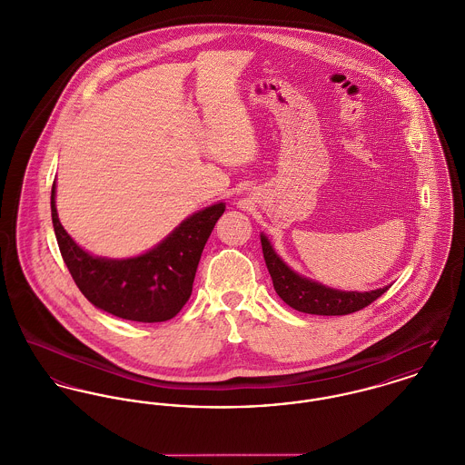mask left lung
Instances as JSON below:
<instances>
[{
    "mask_svg": "<svg viewBox=\"0 0 465 465\" xmlns=\"http://www.w3.org/2000/svg\"><path fill=\"white\" fill-rule=\"evenodd\" d=\"M262 251L265 265L272 278L276 293L286 304L297 312L312 315H349L366 308L379 299L390 286L370 290V292H345L308 280L292 271L285 262L276 254L269 239L262 233Z\"/></svg>",
    "mask_w": 465,
    "mask_h": 465,
    "instance_id": "8db88e82",
    "label": "left lung"
}]
</instances>
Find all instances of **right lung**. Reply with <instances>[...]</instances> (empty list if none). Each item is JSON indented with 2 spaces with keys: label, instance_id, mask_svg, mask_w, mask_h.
<instances>
[{
  "label": "right lung",
  "instance_id": "obj_1",
  "mask_svg": "<svg viewBox=\"0 0 465 465\" xmlns=\"http://www.w3.org/2000/svg\"><path fill=\"white\" fill-rule=\"evenodd\" d=\"M56 182L51 189V217L64 262L81 293L99 310L125 321L173 319L193 292V282L217 219L219 202L187 219L155 248L140 256L113 260L94 256L72 241L56 213Z\"/></svg>",
  "mask_w": 465,
  "mask_h": 465
}]
</instances>
